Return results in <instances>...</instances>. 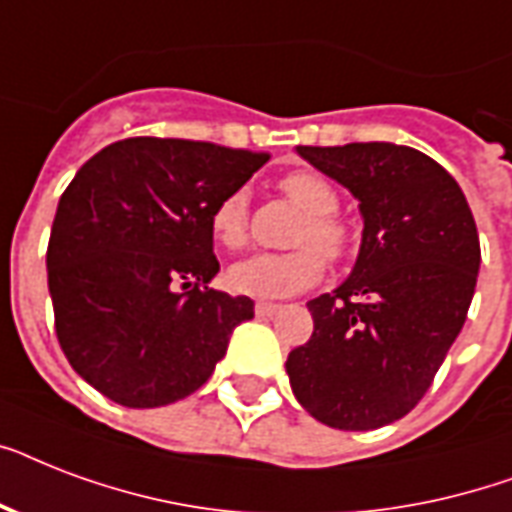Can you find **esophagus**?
<instances>
[{
	"instance_id": "1",
	"label": "esophagus",
	"mask_w": 512,
	"mask_h": 512,
	"mask_svg": "<svg viewBox=\"0 0 512 512\" xmlns=\"http://www.w3.org/2000/svg\"><path fill=\"white\" fill-rule=\"evenodd\" d=\"M255 313H257V316H273V313H279V305H276V303H257Z\"/></svg>"
}]
</instances>
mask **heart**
Wrapping results in <instances>:
<instances>
[{
    "label": "heart",
    "mask_w": 512,
    "mask_h": 512,
    "mask_svg": "<svg viewBox=\"0 0 512 512\" xmlns=\"http://www.w3.org/2000/svg\"><path fill=\"white\" fill-rule=\"evenodd\" d=\"M281 191L289 201L308 212V223L300 228V247H319L327 257H342L350 244L348 228L335 217L340 196L329 180L316 172L297 170L281 177ZM249 196L247 191H231L217 201L209 215V231L225 249H239L247 241ZM324 276V260L313 249H300L289 255H252L233 263L225 273V284L236 295L276 300L311 289Z\"/></svg>",
    "instance_id": "obj_1"
}]
</instances>
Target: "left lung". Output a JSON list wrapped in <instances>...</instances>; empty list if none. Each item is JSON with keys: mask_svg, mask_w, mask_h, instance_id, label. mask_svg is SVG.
Returning a JSON list of instances; mask_svg holds the SVG:
<instances>
[{"mask_svg": "<svg viewBox=\"0 0 512 512\" xmlns=\"http://www.w3.org/2000/svg\"><path fill=\"white\" fill-rule=\"evenodd\" d=\"M345 185L364 220L353 271L313 297L311 340L287 358L303 409L337 430H374L417 406L468 319L481 244L465 193L396 143L297 146Z\"/></svg>", "mask_w": 512, "mask_h": 512, "instance_id": "1", "label": "left lung"}]
</instances>
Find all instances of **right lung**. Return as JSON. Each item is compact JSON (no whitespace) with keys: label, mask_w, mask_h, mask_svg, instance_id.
<instances>
[{"label":"right lung","mask_w":512,"mask_h":512,"mask_svg":"<svg viewBox=\"0 0 512 512\" xmlns=\"http://www.w3.org/2000/svg\"><path fill=\"white\" fill-rule=\"evenodd\" d=\"M265 162L215 143L127 138L82 164L58 201L47 284L60 348L92 388L154 409L212 377L255 303L209 289L220 271L209 215Z\"/></svg>","instance_id":"add662e5"}]
</instances>
